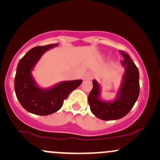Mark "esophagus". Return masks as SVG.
I'll use <instances>...</instances> for the list:
<instances>
[{
	"mask_svg": "<svg viewBox=\"0 0 160 160\" xmlns=\"http://www.w3.org/2000/svg\"><path fill=\"white\" fill-rule=\"evenodd\" d=\"M93 77H94V75H93V73H92V72H87V73H85L84 75L83 76V80H92V79L93 78Z\"/></svg>",
	"mask_w": 160,
	"mask_h": 160,
	"instance_id": "1",
	"label": "esophagus"
}]
</instances>
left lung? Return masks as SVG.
I'll return each instance as SVG.
<instances>
[{
	"instance_id": "8db88e82",
	"label": "left lung",
	"mask_w": 160,
	"mask_h": 160,
	"mask_svg": "<svg viewBox=\"0 0 160 160\" xmlns=\"http://www.w3.org/2000/svg\"><path fill=\"white\" fill-rule=\"evenodd\" d=\"M123 56L122 66L125 68L122 83L115 98L112 101L101 99V88L93 80V89L88 96L91 112L104 121L117 120L125 117L133 108L139 95V72L128 54L119 51Z\"/></svg>"
}]
</instances>
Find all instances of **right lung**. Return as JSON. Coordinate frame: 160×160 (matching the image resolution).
Segmentation results:
<instances>
[{"mask_svg": "<svg viewBox=\"0 0 160 160\" xmlns=\"http://www.w3.org/2000/svg\"><path fill=\"white\" fill-rule=\"evenodd\" d=\"M57 46L51 44L32 48L18 64L14 78L16 97L21 105L32 114L46 116L56 112L62 108L64 100L83 82L82 80H67L49 88L38 86L32 70L46 51Z\"/></svg>", "mask_w": 160, "mask_h": 160, "instance_id": "obj_1", "label": "right lung"}]
</instances>
